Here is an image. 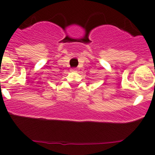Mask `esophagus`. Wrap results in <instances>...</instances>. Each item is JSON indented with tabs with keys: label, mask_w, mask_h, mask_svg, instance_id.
Here are the masks:
<instances>
[{
	"label": "esophagus",
	"mask_w": 155,
	"mask_h": 155,
	"mask_svg": "<svg viewBox=\"0 0 155 155\" xmlns=\"http://www.w3.org/2000/svg\"><path fill=\"white\" fill-rule=\"evenodd\" d=\"M71 71H72V72H75V71H77V69H76V68H72V69H71Z\"/></svg>",
	"instance_id": "1"
}]
</instances>
